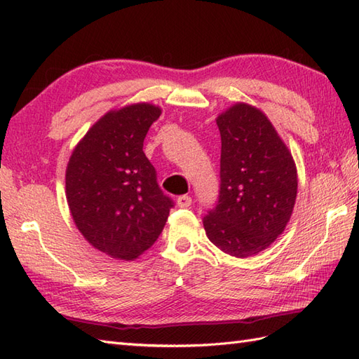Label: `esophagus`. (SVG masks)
Returning a JSON list of instances; mask_svg holds the SVG:
<instances>
[{"instance_id":"1","label":"esophagus","mask_w":359,"mask_h":359,"mask_svg":"<svg viewBox=\"0 0 359 359\" xmlns=\"http://www.w3.org/2000/svg\"><path fill=\"white\" fill-rule=\"evenodd\" d=\"M191 202H193V199L188 194H184V196H179L177 197V205H179L180 208L189 207V205H191Z\"/></svg>"}]
</instances>
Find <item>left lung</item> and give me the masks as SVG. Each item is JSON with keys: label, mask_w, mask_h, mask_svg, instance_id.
Returning a JSON list of instances; mask_svg holds the SVG:
<instances>
[{"label": "left lung", "mask_w": 359, "mask_h": 359, "mask_svg": "<svg viewBox=\"0 0 359 359\" xmlns=\"http://www.w3.org/2000/svg\"><path fill=\"white\" fill-rule=\"evenodd\" d=\"M220 189L203 217L208 239L224 253L250 257L282 234L297 194L294 160L265 114L236 103L216 118Z\"/></svg>", "instance_id": "left-lung-1"}]
</instances>
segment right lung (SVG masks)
<instances>
[{
    "instance_id": "right-lung-1",
    "label": "right lung",
    "mask_w": 359,
    "mask_h": 359,
    "mask_svg": "<svg viewBox=\"0 0 359 359\" xmlns=\"http://www.w3.org/2000/svg\"><path fill=\"white\" fill-rule=\"evenodd\" d=\"M162 109L135 103L108 114L75 147L66 168V199L75 225L94 248L133 261L162 233L174 207L143 152Z\"/></svg>"
}]
</instances>
